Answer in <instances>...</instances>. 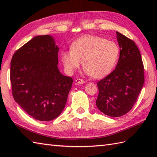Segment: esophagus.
Listing matches in <instances>:
<instances>
[{
	"instance_id": "esophagus-1",
	"label": "esophagus",
	"mask_w": 157,
	"mask_h": 157,
	"mask_svg": "<svg viewBox=\"0 0 157 157\" xmlns=\"http://www.w3.org/2000/svg\"><path fill=\"white\" fill-rule=\"evenodd\" d=\"M75 84H85V81L83 80L82 79H76L75 80Z\"/></svg>"
}]
</instances>
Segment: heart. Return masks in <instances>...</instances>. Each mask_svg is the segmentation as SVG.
<instances>
[{"mask_svg":"<svg viewBox=\"0 0 157 157\" xmlns=\"http://www.w3.org/2000/svg\"><path fill=\"white\" fill-rule=\"evenodd\" d=\"M119 55L115 42L97 36H85L73 43L70 51H63L61 61L67 72L73 73L82 62L85 73L101 79L111 72Z\"/></svg>","mask_w":157,"mask_h":157,"instance_id":"b5f03b06","label":"heart"}]
</instances>
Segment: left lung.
Returning a JSON list of instances; mask_svg holds the SVG:
<instances>
[{
  "instance_id": "8db88e82",
  "label": "left lung",
  "mask_w": 157,
  "mask_h": 157,
  "mask_svg": "<svg viewBox=\"0 0 157 157\" xmlns=\"http://www.w3.org/2000/svg\"><path fill=\"white\" fill-rule=\"evenodd\" d=\"M119 59L114 71L97 83L96 104L104 114L118 117L134 106L144 82V65L135 42L118 32Z\"/></svg>"
}]
</instances>
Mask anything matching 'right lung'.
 <instances>
[{
  "label": "right lung",
  "mask_w": 157,
  "mask_h": 157,
  "mask_svg": "<svg viewBox=\"0 0 157 157\" xmlns=\"http://www.w3.org/2000/svg\"><path fill=\"white\" fill-rule=\"evenodd\" d=\"M59 48L51 36H37L13 55L12 93L16 102L36 120L48 121L64 109L73 79L60 72Z\"/></svg>",
  "instance_id": "right-lung-1"
}]
</instances>
